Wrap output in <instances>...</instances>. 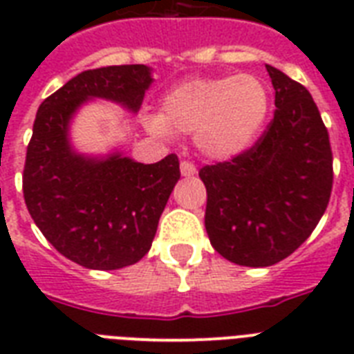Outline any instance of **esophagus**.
<instances>
[{
	"instance_id": "34e87169",
	"label": "esophagus",
	"mask_w": 354,
	"mask_h": 354,
	"mask_svg": "<svg viewBox=\"0 0 354 354\" xmlns=\"http://www.w3.org/2000/svg\"><path fill=\"white\" fill-rule=\"evenodd\" d=\"M180 171H182V176L191 178L196 174V167H194L191 161H182V163H180Z\"/></svg>"
}]
</instances>
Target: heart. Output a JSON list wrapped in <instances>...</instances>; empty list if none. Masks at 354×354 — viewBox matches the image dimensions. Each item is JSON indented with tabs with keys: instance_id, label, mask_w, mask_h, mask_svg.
<instances>
[{
	"instance_id": "b5f03b06",
	"label": "heart",
	"mask_w": 354,
	"mask_h": 354,
	"mask_svg": "<svg viewBox=\"0 0 354 354\" xmlns=\"http://www.w3.org/2000/svg\"><path fill=\"white\" fill-rule=\"evenodd\" d=\"M268 110V86L255 75L194 77L167 91L160 115L149 113L143 122L156 136L194 133L202 154L226 161L255 143Z\"/></svg>"
}]
</instances>
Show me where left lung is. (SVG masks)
<instances>
[{
    "instance_id": "1",
    "label": "left lung",
    "mask_w": 354,
    "mask_h": 354,
    "mask_svg": "<svg viewBox=\"0 0 354 354\" xmlns=\"http://www.w3.org/2000/svg\"><path fill=\"white\" fill-rule=\"evenodd\" d=\"M275 113L252 149L205 165V232L222 257L263 268L294 253L318 226L333 189L329 133L301 86L266 64Z\"/></svg>"
}]
</instances>
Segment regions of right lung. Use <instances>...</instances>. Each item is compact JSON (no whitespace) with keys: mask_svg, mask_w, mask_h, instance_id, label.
I'll return each mask as SVG.
<instances>
[{"mask_svg":"<svg viewBox=\"0 0 354 354\" xmlns=\"http://www.w3.org/2000/svg\"><path fill=\"white\" fill-rule=\"evenodd\" d=\"M152 80L143 64L88 69L36 113L24 169L25 204L47 241L84 268L119 270L147 255L180 180V161L169 154L145 165L118 149L82 154L69 138L71 121L93 99L138 113Z\"/></svg>","mask_w":354,"mask_h":354,"instance_id":"right-lung-1","label":"right lung"}]
</instances>
